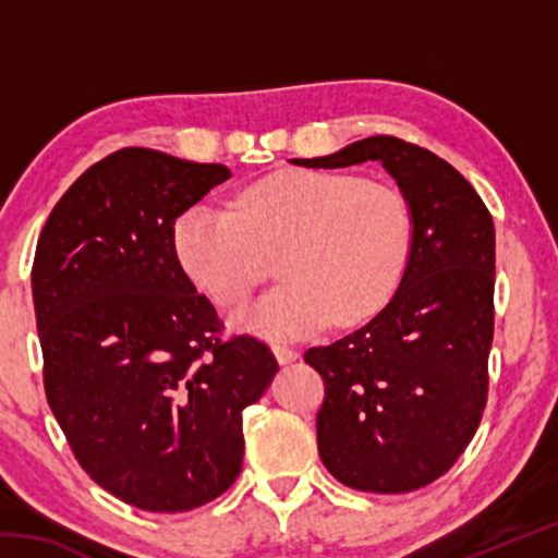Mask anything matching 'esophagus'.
I'll return each instance as SVG.
<instances>
[{"label":"esophagus","instance_id":"34e87169","mask_svg":"<svg viewBox=\"0 0 558 558\" xmlns=\"http://www.w3.org/2000/svg\"><path fill=\"white\" fill-rule=\"evenodd\" d=\"M272 354H276V359H278L280 364H290V362H295V359H298L295 349L288 347V344H280V342L272 344Z\"/></svg>","mask_w":558,"mask_h":558}]
</instances>
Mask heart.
<instances>
[{
  "label": "heart",
  "instance_id": "1",
  "mask_svg": "<svg viewBox=\"0 0 558 558\" xmlns=\"http://www.w3.org/2000/svg\"><path fill=\"white\" fill-rule=\"evenodd\" d=\"M186 276L219 307L239 305L268 276L282 278L233 325L266 337H307L329 319L379 313L413 251V214L389 184L347 172L290 169L245 186L233 206L194 204L174 226Z\"/></svg>",
  "mask_w": 558,
  "mask_h": 558
}]
</instances>
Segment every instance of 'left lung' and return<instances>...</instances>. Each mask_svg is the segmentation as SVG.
<instances>
[{
  "label": "left lung",
  "instance_id": "left-lung-1",
  "mask_svg": "<svg viewBox=\"0 0 558 558\" xmlns=\"http://www.w3.org/2000/svg\"><path fill=\"white\" fill-rule=\"evenodd\" d=\"M381 162L413 214V251L393 298L364 327L305 362L325 381L317 450L339 483L401 495L430 485L475 436L487 401L495 329V223L446 159L391 135L335 155L292 159L313 169Z\"/></svg>",
  "mask_w": 558,
  "mask_h": 558
}]
</instances>
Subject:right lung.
Returning a JSON list of instances; mask_svg holds the SVG:
<instances>
[{"label":"right lung","mask_w":558,"mask_h":558,"mask_svg":"<svg viewBox=\"0 0 558 558\" xmlns=\"http://www.w3.org/2000/svg\"><path fill=\"white\" fill-rule=\"evenodd\" d=\"M229 177L125 147L75 179L36 245L46 399L81 468L147 512H186L233 485L243 409L278 372L258 339H219L177 258L174 221Z\"/></svg>","instance_id":"1"}]
</instances>
